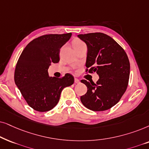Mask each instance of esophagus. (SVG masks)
Returning a JSON list of instances; mask_svg holds the SVG:
<instances>
[{
  "label": "esophagus",
  "mask_w": 149,
  "mask_h": 149,
  "mask_svg": "<svg viewBox=\"0 0 149 149\" xmlns=\"http://www.w3.org/2000/svg\"><path fill=\"white\" fill-rule=\"evenodd\" d=\"M74 82L76 83V84H78V83H80V80H79L78 78H75L74 79Z\"/></svg>",
  "instance_id": "obj_1"
}]
</instances>
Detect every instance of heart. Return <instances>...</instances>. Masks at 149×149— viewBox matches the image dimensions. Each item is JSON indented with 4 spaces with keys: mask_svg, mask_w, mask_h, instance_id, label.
<instances>
[{
    "mask_svg": "<svg viewBox=\"0 0 149 149\" xmlns=\"http://www.w3.org/2000/svg\"><path fill=\"white\" fill-rule=\"evenodd\" d=\"M85 45V43L83 42L82 41L80 40V39H76L73 42V46L74 47V49L78 48V47L82 46V45Z\"/></svg>",
    "mask_w": 149,
    "mask_h": 149,
    "instance_id": "heart-1",
    "label": "heart"
}]
</instances>
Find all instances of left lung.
Masks as SVG:
<instances>
[{
  "label": "left lung",
  "instance_id": "left-lung-1",
  "mask_svg": "<svg viewBox=\"0 0 149 149\" xmlns=\"http://www.w3.org/2000/svg\"><path fill=\"white\" fill-rule=\"evenodd\" d=\"M88 52L86 72H96V83L82 80L87 92L80 97L81 102L89 110L104 111L119 102L128 86L130 61L123 47L112 37L102 33L78 35Z\"/></svg>",
  "mask_w": 149,
  "mask_h": 149
}]
</instances>
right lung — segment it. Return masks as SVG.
Listing matches in <instances>:
<instances>
[{"mask_svg": "<svg viewBox=\"0 0 149 149\" xmlns=\"http://www.w3.org/2000/svg\"><path fill=\"white\" fill-rule=\"evenodd\" d=\"M71 33L49 34L31 41L22 52L15 69V83L30 107L47 112L58 104L61 91L74 82L72 75L63 78L49 77L47 69L52 63L60 61L59 53L69 40Z\"/></svg>", "mask_w": 149, "mask_h": 149, "instance_id": "right-lung-1", "label": "right lung"}]
</instances>
